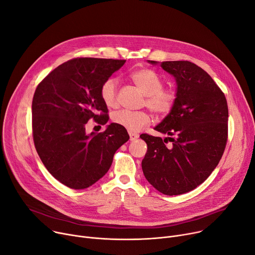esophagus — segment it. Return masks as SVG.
<instances>
[{
    "label": "esophagus",
    "instance_id": "obj_1",
    "mask_svg": "<svg viewBox=\"0 0 255 255\" xmlns=\"http://www.w3.org/2000/svg\"><path fill=\"white\" fill-rule=\"evenodd\" d=\"M139 138V134L138 133H134V132H129V139L130 141H134Z\"/></svg>",
    "mask_w": 255,
    "mask_h": 255
}]
</instances>
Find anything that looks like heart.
Here are the masks:
<instances>
[{
    "label": "heart",
    "instance_id": "1",
    "mask_svg": "<svg viewBox=\"0 0 255 255\" xmlns=\"http://www.w3.org/2000/svg\"><path fill=\"white\" fill-rule=\"evenodd\" d=\"M131 81L141 92L146 95L145 105L158 116L168 115L175 106L178 94L173 89L163 88V78L152 69L144 68L130 74ZM100 97L108 108H115L117 102L116 80L108 77L101 86ZM114 124L119 125L129 132H138L151 123V117L146 111L121 110L113 114Z\"/></svg>",
    "mask_w": 255,
    "mask_h": 255
}]
</instances>
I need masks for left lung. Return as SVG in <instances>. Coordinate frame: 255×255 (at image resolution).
<instances>
[{"label":"left lung","mask_w":255,"mask_h":255,"mask_svg":"<svg viewBox=\"0 0 255 255\" xmlns=\"http://www.w3.org/2000/svg\"><path fill=\"white\" fill-rule=\"evenodd\" d=\"M160 66L173 75L178 99L172 111L154 128L169 136L162 140L148 133L140 135L148 146L142 169L160 193L181 195L202 184L219 164L228 141V103L201 67L190 61H164Z\"/></svg>","instance_id":"obj_1"}]
</instances>
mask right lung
Wrapping results in <instances>:
<instances>
[{
  "label": "right lung",
  "instance_id": "right-lung-1",
  "mask_svg": "<svg viewBox=\"0 0 255 255\" xmlns=\"http://www.w3.org/2000/svg\"><path fill=\"white\" fill-rule=\"evenodd\" d=\"M126 60L74 58L56 67L37 85L32 99V135L48 171L68 188L86 189L99 181L113 156L129 139L127 129L110 124L102 132H86L91 120L107 124L100 97L104 81Z\"/></svg>",
  "mask_w": 255,
  "mask_h": 255
}]
</instances>
